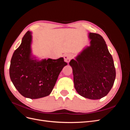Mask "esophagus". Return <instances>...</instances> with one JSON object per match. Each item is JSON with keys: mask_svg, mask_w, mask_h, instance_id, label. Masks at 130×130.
I'll list each match as a JSON object with an SVG mask.
<instances>
[{"mask_svg": "<svg viewBox=\"0 0 130 130\" xmlns=\"http://www.w3.org/2000/svg\"><path fill=\"white\" fill-rule=\"evenodd\" d=\"M73 56L72 54L67 53V54H66L64 55V61L67 63H68L69 62V61H70V60L72 58Z\"/></svg>", "mask_w": 130, "mask_h": 130, "instance_id": "obj_1", "label": "esophagus"}]
</instances>
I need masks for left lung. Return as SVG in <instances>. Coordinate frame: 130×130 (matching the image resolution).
Wrapping results in <instances>:
<instances>
[{
    "mask_svg": "<svg viewBox=\"0 0 130 130\" xmlns=\"http://www.w3.org/2000/svg\"><path fill=\"white\" fill-rule=\"evenodd\" d=\"M90 45L86 46L70 61L74 87L78 94L92 100L105 96L113 87L116 69L112 56L104 38L88 33Z\"/></svg>",
    "mask_w": 130,
    "mask_h": 130,
    "instance_id": "8db88e82",
    "label": "left lung"
}]
</instances>
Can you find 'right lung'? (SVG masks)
I'll use <instances>...</instances> for the list:
<instances>
[{
	"label": "right lung",
	"instance_id": "1",
	"mask_svg": "<svg viewBox=\"0 0 130 130\" xmlns=\"http://www.w3.org/2000/svg\"><path fill=\"white\" fill-rule=\"evenodd\" d=\"M32 32L28 31L11 58L10 76L19 93L31 99L49 95L67 63L63 57L40 60L32 54Z\"/></svg>",
	"mask_w": 130,
	"mask_h": 130
}]
</instances>
